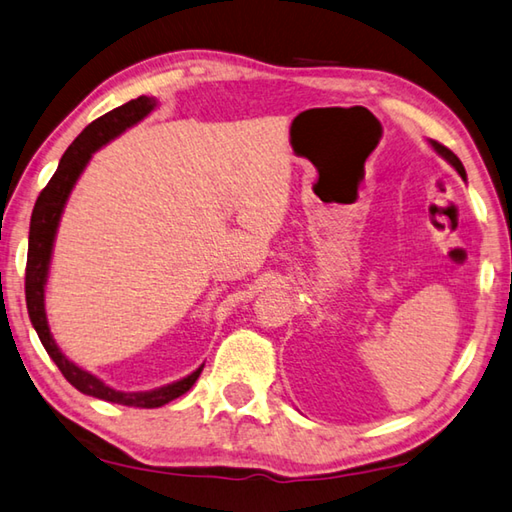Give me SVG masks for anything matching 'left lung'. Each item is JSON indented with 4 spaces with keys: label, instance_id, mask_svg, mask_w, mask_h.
<instances>
[{
    "label": "left lung",
    "instance_id": "obj_1",
    "mask_svg": "<svg viewBox=\"0 0 512 512\" xmlns=\"http://www.w3.org/2000/svg\"><path fill=\"white\" fill-rule=\"evenodd\" d=\"M432 146L436 148V152H438V155H443L447 161H450V164L456 168V170H459V175L465 179V168H463V164H461V159L459 157H456L454 155V152L450 150V148H447V146H443V143H438V141H432Z\"/></svg>",
    "mask_w": 512,
    "mask_h": 512
}]
</instances>
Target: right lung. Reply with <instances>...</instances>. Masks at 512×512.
<instances>
[{
    "instance_id": "add662e5",
    "label": "right lung",
    "mask_w": 512,
    "mask_h": 512,
    "mask_svg": "<svg viewBox=\"0 0 512 512\" xmlns=\"http://www.w3.org/2000/svg\"><path fill=\"white\" fill-rule=\"evenodd\" d=\"M152 107H155V98H148V96L134 98V101H128L125 105L116 107V110L103 114L101 119L89 123L87 128L78 134L76 141L67 148V152L60 159L58 170L49 179V184L42 188L38 195V202L33 206L31 229H29V254H26V279H24L26 308H29L31 324L40 337L44 351L49 353L53 362H56L60 373L65 375V380L71 384V387H76L80 393H87V396L116 402V405H125V407H139V409H155L182 396V393L191 389L195 380L200 378L202 366L184 380L168 384V387H161L155 391H146V393H121L105 387V384L98 378H94L92 373L78 369L74 362H69L67 357L60 353L56 342H53L47 326V315H44V281H47L53 236H56L62 206H65L71 188H74L78 175L83 173V168L89 161V157H92V152L101 148L103 143L114 139L116 134H121L125 128H130V125L141 121Z\"/></svg>"
}]
</instances>
